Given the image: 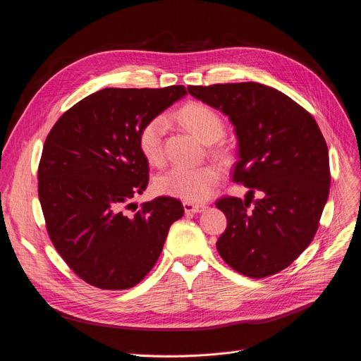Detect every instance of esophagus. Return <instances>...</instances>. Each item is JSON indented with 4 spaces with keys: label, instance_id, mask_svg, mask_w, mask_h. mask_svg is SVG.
<instances>
[{
    "label": "esophagus",
    "instance_id": "1",
    "mask_svg": "<svg viewBox=\"0 0 361 361\" xmlns=\"http://www.w3.org/2000/svg\"><path fill=\"white\" fill-rule=\"evenodd\" d=\"M207 207L204 204H194V202H183V209L188 214H197L202 213Z\"/></svg>",
    "mask_w": 361,
    "mask_h": 361
}]
</instances>
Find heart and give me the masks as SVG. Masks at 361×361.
Instances as JSON below:
<instances>
[{
    "mask_svg": "<svg viewBox=\"0 0 361 361\" xmlns=\"http://www.w3.org/2000/svg\"><path fill=\"white\" fill-rule=\"evenodd\" d=\"M179 119L204 142H216L224 134L221 118L202 103H188L179 111ZM167 131L164 116L148 119L138 133V148L150 164H160L164 159L163 140ZM221 176V169L214 163L197 167L173 166L154 179V188L159 194L182 200L185 202L205 201Z\"/></svg>",
    "mask_w": 361,
    "mask_h": 361,
    "instance_id": "b5f03b06",
    "label": "heart"
}]
</instances>
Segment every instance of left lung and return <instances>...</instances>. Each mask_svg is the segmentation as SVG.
Listing matches in <instances>:
<instances>
[{"instance_id": "1", "label": "left lung", "mask_w": 361, "mask_h": 361, "mask_svg": "<svg viewBox=\"0 0 361 361\" xmlns=\"http://www.w3.org/2000/svg\"><path fill=\"white\" fill-rule=\"evenodd\" d=\"M188 92L235 125L239 160L233 182L250 188L245 201L216 202L227 217L217 240L220 257L250 279L283 271L310 245L328 200L329 156L319 126L299 103L259 82L189 86ZM255 192L262 198L253 202Z\"/></svg>"}]
</instances>
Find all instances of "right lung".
Segmentation results:
<instances>
[{"label": "right lung", "mask_w": 361, "mask_h": 361, "mask_svg": "<svg viewBox=\"0 0 361 361\" xmlns=\"http://www.w3.org/2000/svg\"><path fill=\"white\" fill-rule=\"evenodd\" d=\"M185 94L183 86L103 89L75 103L47 137L37 192L48 235L90 286L138 284L157 262L172 223L183 216L176 198L159 197L138 209L131 200L148 183L140 128Z\"/></svg>", "instance_id": "obj_1"}]
</instances>
